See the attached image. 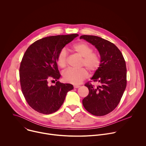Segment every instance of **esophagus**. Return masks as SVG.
Masks as SVG:
<instances>
[{"mask_svg":"<svg viewBox=\"0 0 146 146\" xmlns=\"http://www.w3.org/2000/svg\"><path fill=\"white\" fill-rule=\"evenodd\" d=\"M80 86H78V85H74V88H79Z\"/></svg>","mask_w":146,"mask_h":146,"instance_id":"esophagus-1","label":"esophagus"}]
</instances>
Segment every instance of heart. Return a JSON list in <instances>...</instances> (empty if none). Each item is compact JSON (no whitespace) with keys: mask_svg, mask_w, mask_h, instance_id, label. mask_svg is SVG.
Wrapping results in <instances>:
<instances>
[{"mask_svg":"<svg viewBox=\"0 0 146 146\" xmlns=\"http://www.w3.org/2000/svg\"><path fill=\"white\" fill-rule=\"evenodd\" d=\"M72 50L82 57L81 66H85L91 73L95 72L101 64L100 55L93 52V48L84 41L77 43L72 47ZM68 52L65 48L61 49L56 57V63L60 68H64L68 64ZM88 73L85 68L79 69H69L62 73L63 80L67 82L78 84L88 77Z\"/></svg>","mask_w":146,"mask_h":146,"instance_id":"heart-1","label":"heart"}]
</instances>
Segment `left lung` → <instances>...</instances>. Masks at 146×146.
I'll return each mask as SVG.
<instances>
[{
	"label": "left lung",
	"mask_w": 146,
	"mask_h": 146,
	"mask_svg": "<svg viewBox=\"0 0 146 146\" xmlns=\"http://www.w3.org/2000/svg\"><path fill=\"white\" fill-rule=\"evenodd\" d=\"M83 38L98 49L101 64L91 80L85 86L89 94L82 100V105L90 113L96 116L105 115L113 111L119 104L127 87V67L122 54L110 41L100 37L82 35ZM99 82L97 88L91 84Z\"/></svg>",
	"instance_id": "8db88e82"
}]
</instances>
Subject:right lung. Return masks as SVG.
Returning a JSON list of instances; mask_svg holds the SVG:
<instances>
[{
    "label": "right lung",
    "instance_id": "right-lung-1",
    "mask_svg": "<svg viewBox=\"0 0 146 146\" xmlns=\"http://www.w3.org/2000/svg\"><path fill=\"white\" fill-rule=\"evenodd\" d=\"M78 36L46 37L36 41L25 51L19 67L20 84L26 101L35 111L44 114L56 111L68 92L73 90L70 84L56 81L55 85L49 86L48 81L60 78L56 63L58 54Z\"/></svg>",
    "mask_w": 146,
    "mask_h": 146
}]
</instances>
